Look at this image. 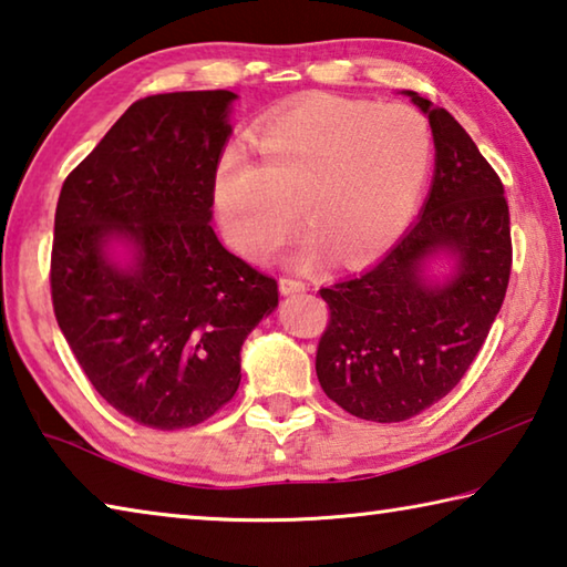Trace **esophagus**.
<instances>
[{
    "mask_svg": "<svg viewBox=\"0 0 567 567\" xmlns=\"http://www.w3.org/2000/svg\"><path fill=\"white\" fill-rule=\"evenodd\" d=\"M280 290L282 295H297V292H305L307 285L302 280H295V277H282Z\"/></svg>",
    "mask_w": 567,
    "mask_h": 567,
    "instance_id": "1",
    "label": "esophagus"
}]
</instances>
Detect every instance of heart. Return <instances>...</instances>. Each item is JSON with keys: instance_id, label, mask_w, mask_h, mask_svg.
Returning a JSON list of instances; mask_svg holds the SVG:
<instances>
[{"instance_id": "heart-1", "label": "heart", "mask_w": 567, "mask_h": 567, "mask_svg": "<svg viewBox=\"0 0 567 567\" xmlns=\"http://www.w3.org/2000/svg\"><path fill=\"white\" fill-rule=\"evenodd\" d=\"M262 162L227 150L213 199L237 249L265 257L292 233L300 205L312 229L297 262L334 252L360 265L405 233L433 162V132L408 104L318 97L267 120L255 137Z\"/></svg>"}]
</instances>
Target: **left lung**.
<instances>
[{
  "instance_id": "obj_1",
  "label": "left lung",
  "mask_w": 567,
  "mask_h": 567,
  "mask_svg": "<svg viewBox=\"0 0 567 567\" xmlns=\"http://www.w3.org/2000/svg\"><path fill=\"white\" fill-rule=\"evenodd\" d=\"M427 114L435 175L417 223L378 265L322 287L330 307L315 370L324 395L360 420L402 422L453 390L473 364L511 280V213L503 182L443 107L405 92ZM456 260L445 284L424 275Z\"/></svg>"
}]
</instances>
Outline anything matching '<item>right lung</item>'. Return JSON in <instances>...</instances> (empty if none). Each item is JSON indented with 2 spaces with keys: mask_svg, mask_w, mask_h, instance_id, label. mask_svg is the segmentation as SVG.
<instances>
[{
  "mask_svg": "<svg viewBox=\"0 0 567 567\" xmlns=\"http://www.w3.org/2000/svg\"><path fill=\"white\" fill-rule=\"evenodd\" d=\"M235 92L152 94L70 177L54 213L52 305L94 390L155 430L213 417L277 282L219 243L213 179ZM117 244L128 262L113 260Z\"/></svg>",
  "mask_w": 567,
  "mask_h": 567,
  "instance_id": "1",
  "label": "right lung"
}]
</instances>
